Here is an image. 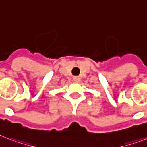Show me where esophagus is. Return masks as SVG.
Instances as JSON below:
<instances>
[{
  "label": "esophagus",
  "mask_w": 147,
  "mask_h": 147,
  "mask_svg": "<svg viewBox=\"0 0 147 147\" xmlns=\"http://www.w3.org/2000/svg\"><path fill=\"white\" fill-rule=\"evenodd\" d=\"M73 79L75 82H79L81 81V78H80V76H74L73 77Z\"/></svg>",
  "instance_id": "34e87169"
}]
</instances>
